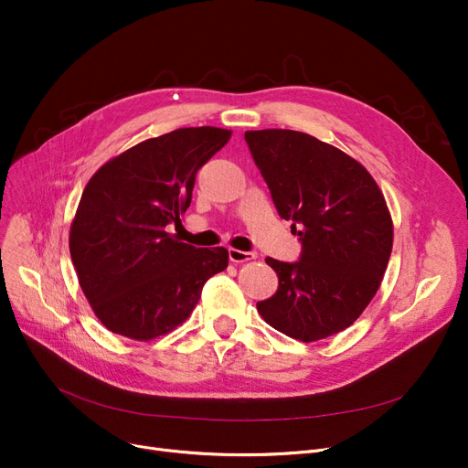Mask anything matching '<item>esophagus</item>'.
I'll return each mask as SVG.
<instances>
[{"mask_svg": "<svg viewBox=\"0 0 468 468\" xmlns=\"http://www.w3.org/2000/svg\"><path fill=\"white\" fill-rule=\"evenodd\" d=\"M229 260L233 263L250 261V260H256V252H242V250H237V249H229Z\"/></svg>", "mask_w": 468, "mask_h": 468, "instance_id": "1", "label": "esophagus"}]
</instances>
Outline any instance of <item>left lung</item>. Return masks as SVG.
Segmentation results:
<instances>
[{"label": "left lung", "mask_w": 468, "mask_h": 468, "mask_svg": "<svg viewBox=\"0 0 468 468\" xmlns=\"http://www.w3.org/2000/svg\"><path fill=\"white\" fill-rule=\"evenodd\" d=\"M244 140L281 218L300 237L298 261L267 258L279 277L258 313L275 330L316 341L349 328L376 296L392 250V221L358 161L311 134L265 129Z\"/></svg>", "instance_id": "1"}]
</instances>
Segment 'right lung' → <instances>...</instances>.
<instances>
[{
    "label": "right lung",
    "mask_w": 468,
    "mask_h": 468,
    "mask_svg": "<svg viewBox=\"0 0 468 468\" xmlns=\"http://www.w3.org/2000/svg\"><path fill=\"white\" fill-rule=\"evenodd\" d=\"M231 131L187 127L145 140L89 180L69 231V254L85 296L113 334L147 341L191 314L205 282L224 271L226 249H195L180 224L199 170Z\"/></svg>",
    "instance_id": "right-lung-1"
}]
</instances>
